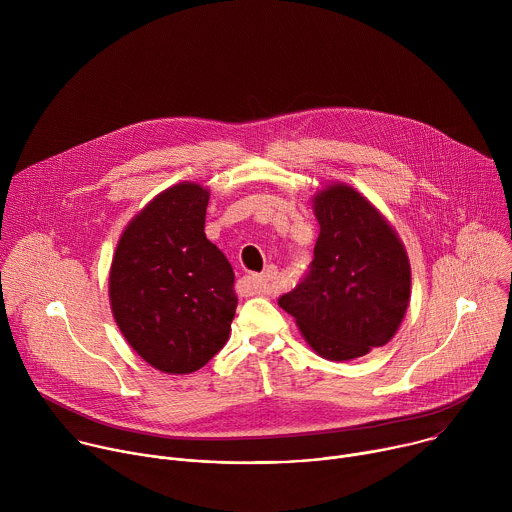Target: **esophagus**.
I'll list each match as a JSON object with an SVG mask.
<instances>
[{"label":"esophagus","instance_id":"34e87169","mask_svg":"<svg viewBox=\"0 0 512 512\" xmlns=\"http://www.w3.org/2000/svg\"><path fill=\"white\" fill-rule=\"evenodd\" d=\"M249 279L257 291H261V294H269L271 283L277 279V269L273 265H269L263 273H253Z\"/></svg>","mask_w":512,"mask_h":512}]
</instances>
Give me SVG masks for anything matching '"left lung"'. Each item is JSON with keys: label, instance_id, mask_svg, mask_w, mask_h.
<instances>
[{"label": "left lung", "instance_id": "obj_1", "mask_svg": "<svg viewBox=\"0 0 512 512\" xmlns=\"http://www.w3.org/2000/svg\"><path fill=\"white\" fill-rule=\"evenodd\" d=\"M314 210V261L277 304L320 356L358 358L397 332L409 306V259L379 210L350 186H328Z\"/></svg>", "mask_w": 512, "mask_h": 512}]
</instances>
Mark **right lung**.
Masks as SVG:
<instances>
[{
  "label": "right lung",
  "instance_id": "add662e5",
  "mask_svg": "<svg viewBox=\"0 0 512 512\" xmlns=\"http://www.w3.org/2000/svg\"><path fill=\"white\" fill-rule=\"evenodd\" d=\"M208 190L182 182L123 231L109 298L119 330L154 369L194 373L221 350L237 310L235 273L204 235Z\"/></svg>",
  "mask_w": 512,
  "mask_h": 512
}]
</instances>
